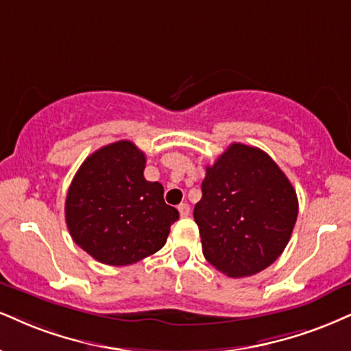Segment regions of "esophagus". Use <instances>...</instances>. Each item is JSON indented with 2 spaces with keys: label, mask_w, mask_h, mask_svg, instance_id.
Instances as JSON below:
<instances>
[{
  "label": "esophagus",
  "mask_w": 351,
  "mask_h": 351,
  "mask_svg": "<svg viewBox=\"0 0 351 351\" xmlns=\"http://www.w3.org/2000/svg\"><path fill=\"white\" fill-rule=\"evenodd\" d=\"M178 210H180L181 217H188L189 216V204H186V202H181V204L178 206Z\"/></svg>",
  "instance_id": "esophagus-1"
}]
</instances>
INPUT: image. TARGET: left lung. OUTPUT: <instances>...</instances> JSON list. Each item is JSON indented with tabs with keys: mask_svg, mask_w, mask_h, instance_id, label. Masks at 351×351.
I'll return each instance as SVG.
<instances>
[{
	"mask_svg": "<svg viewBox=\"0 0 351 351\" xmlns=\"http://www.w3.org/2000/svg\"><path fill=\"white\" fill-rule=\"evenodd\" d=\"M201 189L193 214L214 268L230 278L252 276L281 255L298 219V196L268 154L232 143L206 167Z\"/></svg>",
	"mask_w": 351,
	"mask_h": 351,
	"instance_id": "1",
	"label": "left lung"
}]
</instances>
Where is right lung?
<instances>
[{
    "label": "right lung",
    "mask_w": 351,
    "mask_h": 351,
    "mask_svg": "<svg viewBox=\"0 0 351 351\" xmlns=\"http://www.w3.org/2000/svg\"><path fill=\"white\" fill-rule=\"evenodd\" d=\"M145 154L129 141L101 147L73 176L65 201L71 239L111 267H128L167 242L178 210L163 199L158 181L143 178Z\"/></svg>",
    "instance_id": "right-lung-1"
}]
</instances>
